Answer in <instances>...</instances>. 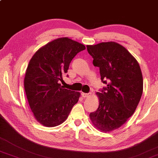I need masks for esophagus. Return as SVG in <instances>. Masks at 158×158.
Here are the masks:
<instances>
[{
    "mask_svg": "<svg viewBox=\"0 0 158 158\" xmlns=\"http://www.w3.org/2000/svg\"><path fill=\"white\" fill-rule=\"evenodd\" d=\"M91 93H81V95L83 97H87L90 95Z\"/></svg>",
    "mask_w": 158,
    "mask_h": 158,
    "instance_id": "obj_1",
    "label": "esophagus"
}]
</instances>
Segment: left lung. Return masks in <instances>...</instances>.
Returning a JSON list of instances; mask_svg holds the SVG:
<instances>
[{
	"instance_id": "obj_1",
	"label": "left lung",
	"mask_w": 158,
	"mask_h": 158,
	"mask_svg": "<svg viewBox=\"0 0 158 158\" xmlns=\"http://www.w3.org/2000/svg\"><path fill=\"white\" fill-rule=\"evenodd\" d=\"M87 50L106 84L97 93L99 105L90 113V119L102 131H113L127 121L139 104L143 91L141 69L131 53L115 42L87 45Z\"/></svg>"
}]
</instances>
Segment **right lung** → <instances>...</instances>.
<instances>
[{"label": "right lung", "mask_w": 158, "mask_h": 158, "mask_svg": "<svg viewBox=\"0 0 158 158\" xmlns=\"http://www.w3.org/2000/svg\"><path fill=\"white\" fill-rule=\"evenodd\" d=\"M85 49L83 44L64 37L48 43L31 59L24 88L34 116L41 124L52 127L62 124L78 102L79 92L64 88L60 82L72 60Z\"/></svg>", "instance_id": "right-lung-1"}]
</instances>
